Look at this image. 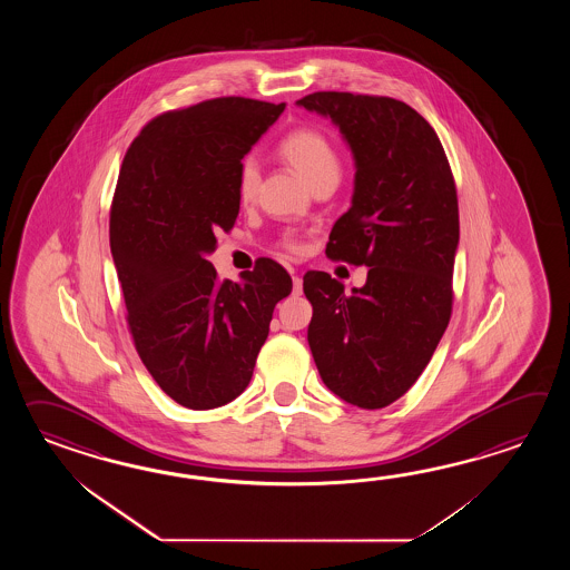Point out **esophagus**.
Segmentation results:
<instances>
[{
	"label": "esophagus",
	"mask_w": 570,
	"mask_h": 570,
	"mask_svg": "<svg viewBox=\"0 0 570 570\" xmlns=\"http://www.w3.org/2000/svg\"><path fill=\"white\" fill-rule=\"evenodd\" d=\"M303 291V279L299 275H293V293L295 295H302Z\"/></svg>",
	"instance_id": "34e87169"
}]
</instances>
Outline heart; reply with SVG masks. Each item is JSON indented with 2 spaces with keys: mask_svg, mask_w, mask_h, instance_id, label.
Returning a JSON list of instances; mask_svg holds the SVG:
<instances>
[{
  "mask_svg": "<svg viewBox=\"0 0 570 570\" xmlns=\"http://www.w3.org/2000/svg\"><path fill=\"white\" fill-rule=\"evenodd\" d=\"M277 153L309 187H315L317 183H338V155L326 136L317 130L312 128L293 130L281 140ZM258 183H261L258 165L253 158H246L240 165L238 181H236V194L243 204H250L255 199ZM285 248L297 250L299 246L295 240H287Z\"/></svg>",
  "mask_w": 570,
  "mask_h": 570,
  "instance_id": "b5f03b06",
  "label": "heart"
}]
</instances>
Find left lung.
Masks as SVG:
<instances>
[{"instance_id":"8db88e82","label":"left lung","mask_w":570,"mask_h":570,"mask_svg":"<svg viewBox=\"0 0 570 570\" xmlns=\"http://www.w3.org/2000/svg\"><path fill=\"white\" fill-rule=\"evenodd\" d=\"M297 106L338 126L356 167L326 255L368 267L352 293L324 271L305 273L307 342L332 393L381 410L410 391L449 326L456 185L434 128L400 99L317 91Z\"/></svg>"}]
</instances>
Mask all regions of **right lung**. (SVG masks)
<instances>
[{
    "mask_svg": "<svg viewBox=\"0 0 570 570\" xmlns=\"http://www.w3.org/2000/svg\"><path fill=\"white\" fill-rule=\"evenodd\" d=\"M285 109L216 97L148 121L121 163L109 246L134 346L170 400L214 410L248 387L289 273L258 258L240 283L219 281L207 255L230 232L240 160Z\"/></svg>",
    "mask_w": 570,
    "mask_h": 570,
    "instance_id": "add662e5",
    "label": "right lung"
}]
</instances>
